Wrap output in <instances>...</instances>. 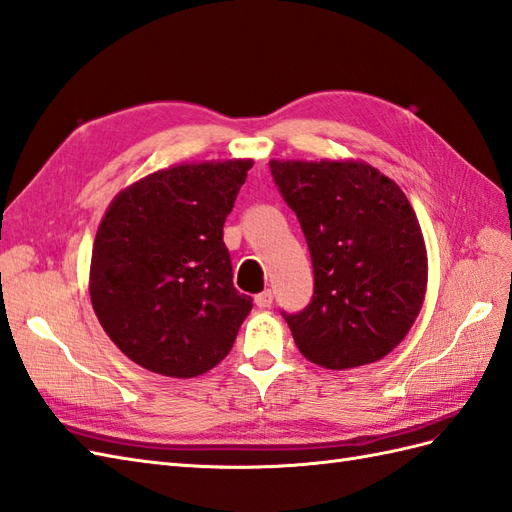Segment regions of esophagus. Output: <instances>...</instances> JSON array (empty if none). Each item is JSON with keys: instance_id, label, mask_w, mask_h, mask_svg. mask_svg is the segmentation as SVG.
Listing matches in <instances>:
<instances>
[{"instance_id": "esophagus-1", "label": "esophagus", "mask_w": 512, "mask_h": 512, "mask_svg": "<svg viewBox=\"0 0 512 512\" xmlns=\"http://www.w3.org/2000/svg\"><path fill=\"white\" fill-rule=\"evenodd\" d=\"M255 305H257L259 309H268V307L272 305V292H270V290H264L261 294H257V296H255Z\"/></svg>"}]
</instances>
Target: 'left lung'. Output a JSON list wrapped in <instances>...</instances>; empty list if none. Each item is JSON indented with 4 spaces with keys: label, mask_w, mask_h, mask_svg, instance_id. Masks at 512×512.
I'll use <instances>...</instances> for the list:
<instances>
[{
    "label": "left lung",
    "mask_w": 512,
    "mask_h": 512,
    "mask_svg": "<svg viewBox=\"0 0 512 512\" xmlns=\"http://www.w3.org/2000/svg\"><path fill=\"white\" fill-rule=\"evenodd\" d=\"M270 173L313 266L309 305L281 311L298 350L329 370L383 359L426 294V246L409 199L363 162L272 160Z\"/></svg>",
    "instance_id": "left-lung-1"
}]
</instances>
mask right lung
I'll use <instances>...</instances> for the list:
<instances>
[{"mask_svg": "<svg viewBox=\"0 0 512 512\" xmlns=\"http://www.w3.org/2000/svg\"><path fill=\"white\" fill-rule=\"evenodd\" d=\"M251 160L181 164L136 181L103 216L90 300L123 355L190 378L229 355L253 298L233 287L222 227Z\"/></svg>", "mask_w": 512, "mask_h": 512, "instance_id": "right-lung-1", "label": "right lung"}]
</instances>
